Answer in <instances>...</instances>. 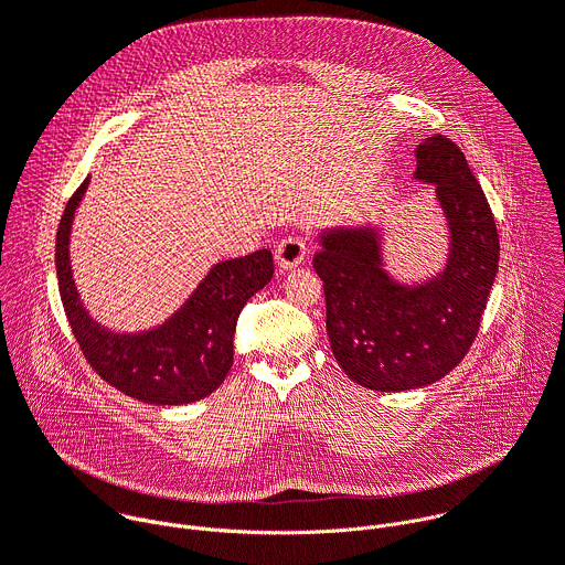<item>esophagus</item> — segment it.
<instances>
[{
    "mask_svg": "<svg viewBox=\"0 0 565 565\" xmlns=\"http://www.w3.org/2000/svg\"><path fill=\"white\" fill-rule=\"evenodd\" d=\"M306 250L308 246L301 236H286L279 241V246L275 250V262L281 270H290L303 262Z\"/></svg>",
    "mask_w": 565,
    "mask_h": 565,
    "instance_id": "1",
    "label": "esophagus"
}]
</instances>
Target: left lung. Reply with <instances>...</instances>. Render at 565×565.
I'll return each mask as SVG.
<instances>
[{
    "mask_svg": "<svg viewBox=\"0 0 565 565\" xmlns=\"http://www.w3.org/2000/svg\"><path fill=\"white\" fill-rule=\"evenodd\" d=\"M416 179L436 188L449 255L425 284L395 281L371 225L327 227L315 273L324 281L327 331L335 360L360 386L409 391L445 377L467 355L499 273L490 203L456 142L436 134L416 147Z\"/></svg>",
    "mask_w": 565,
    "mask_h": 565,
    "instance_id": "obj_1",
    "label": "left lung"
}]
</instances>
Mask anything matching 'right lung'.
<instances>
[{"instance_id":"right-lung-1","label":"right lung","mask_w":565,"mask_h":565,"mask_svg":"<svg viewBox=\"0 0 565 565\" xmlns=\"http://www.w3.org/2000/svg\"><path fill=\"white\" fill-rule=\"evenodd\" d=\"M87 188L89 177L68 199L55 236L60 297L83 355L105 382L147 405H188L210 395L232 366L241 308L273 279L270 250L212 266L190 299L160 327L114 333L87 312L71 273V225Z\"/></svg>"}]
</instances>
